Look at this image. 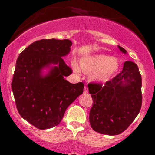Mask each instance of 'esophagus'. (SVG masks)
Wrapping results in <instances>:
<instances>
[{"instance_id":"esophagus-1","label":"esophagus","mask_w":155,"mask_h":155,"mask_svg":"<svg viewBox=\"0 0 155 155\" xmlns=\"http://www.w3.org/2000/svg\"><path fill=\"white\" fill-rule=\"evenodd\" d=\"M87 92H88V91H87V87H84V94H87Z\"/></svg>"}]
</instances>
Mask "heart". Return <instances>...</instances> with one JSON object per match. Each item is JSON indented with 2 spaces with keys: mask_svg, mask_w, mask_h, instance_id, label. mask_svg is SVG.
<instances>
[{
  "mask_svg": "<svg viewBox=\"0 0 155 155\" xmlns=\"http://www.w3.org/2000/svg\"><path fill=\"white\" fill-rule=\"evenodd\" d=\"M121 61L117 57H111L105 54H92L82 57L79 61V68L82 72L91 74V78L96 82H106L119 71ZM74 68H78L74 64Z\"/></svg>",
  "mask_w": 155,
  "mask_h": 155,
  "instance_id": "1",
  "label": "heart"
}]
</instances>
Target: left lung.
Masks as SVG:
<instances>
[{"label":"left lung","mask_w":155,"mask_h":155,"mask_svg":"<svg viewBox=\"0 0 155 155\" xmlns=\"http://www.w3.org/2000/svg\"><path fill=\"white\" fill-rule=\"evenodd\" d=\"M120 51L127 50L118 46ZM141 75L135 63L126 61L123 71L104 85H87L93 99L89 121L91 128L105 135L126 130L139 113L142 104Z\"/></svg>","instance_id":"left-lung-1"}]
</instances>
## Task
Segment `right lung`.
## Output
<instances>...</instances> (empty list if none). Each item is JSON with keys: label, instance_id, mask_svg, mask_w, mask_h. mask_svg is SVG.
I'll return each instance as SVG.
<instances>
[{"label": "right lung", "instance_id": "obj_1", "mask_svg": "<svg viewBox=\"0 0 155 155\" xmlns=\"http://www.w3.org/2000/svg\"><path fill=\"white\" fill-rule=\"evenodd\" d=\"M71 46L69 39H41L17 59L12 82L16 107L24 120L39 130L58 125L66 109L83 93L82 82L71 84L64 79L71 70L62 57L69 54Z\"/></svg>", "mask_w": 155, "mask_h": 155}]
</instances>
